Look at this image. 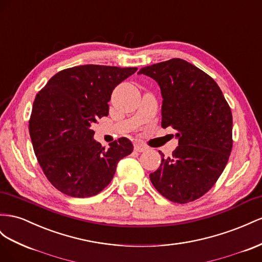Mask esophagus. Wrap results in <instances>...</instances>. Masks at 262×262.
Wrapping results in <instances>:
<instances>
[{
  "label": "esophagus",
  "mask_w": 262,
  "mask_h": 262,
  "mask_svg": "<svg viewBox=\"0 0 262 262\" xmlns=\"http://www.w3.org/2000/svg\"><path fill=\"white\" fill-rule=\"evenodd\" d=\"M134 150L138 151V152H144V151L147 150V147L143 144H141V143H136V144H134Z\"/></svg>",
  "instance_id": "1"
}]
</instances>
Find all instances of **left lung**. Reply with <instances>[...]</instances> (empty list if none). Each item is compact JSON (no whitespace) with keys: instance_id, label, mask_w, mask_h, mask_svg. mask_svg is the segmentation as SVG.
Listing matches in <instances>:
<instances>
[{"instance_id":"obj_1","label":"left lung","mask_w":262,"mask_h":262,"mask_svg":"<svg viewBox=\"0 0 262 262\" xmlns=\"http://www.w3.org/2000/svg\"><path fill=\"white\" fill-rule=\"evenodd\" d=\"M161 88L162 128L176 130L179 146L150 174L158 192L186 204L215 185L232 148V115L216 81L184 59L173 58L140 69Z\"/></svg>"}]
</instances>
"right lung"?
<instances>
[{
	"mask_svg": "<svg viewBox=\"0 0 262 262\" xmlns=\"http://www.w3.org/2000/svg\"><path fill=\"white\" fill-rule=\"evenodd\" d=\"M138 70L83 65L60 70L35 97L28 129L47 180L61 193L90 197L109 185L118 162L133 151L126 138L105 148L94 140L91 124L109 114L118 84Z\"/></svg>",
	"mask_w": 262,
	"mask_h": 262,
	"instance_id": "add662e5",
	"label": "right lung"
}]
</instances>
